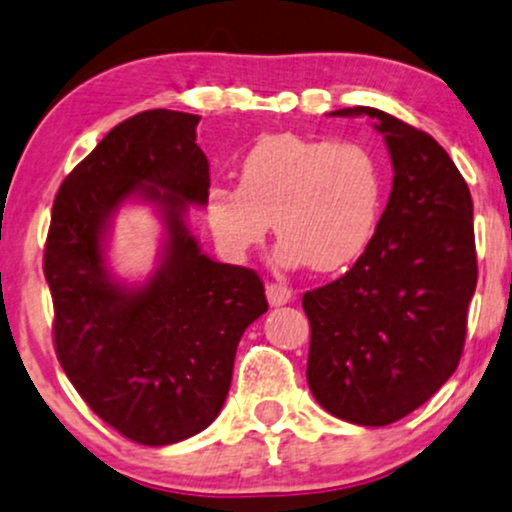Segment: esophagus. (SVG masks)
<instances>
[{"mask_svg":"<svg viewBox=\"0 0 512 512\" xmlns=\"http://www.w3.org/2000/svg\"><path fill=\"white\" fill-rule=\"evenodd\" d=\"M291 289L289 286H284V284H267V301H269V305H286L291 301Z\"/></svg>","mask_w":512,"mask_h":512,"instance_id":"obj_1","label":"esophagus"}]
</instances>
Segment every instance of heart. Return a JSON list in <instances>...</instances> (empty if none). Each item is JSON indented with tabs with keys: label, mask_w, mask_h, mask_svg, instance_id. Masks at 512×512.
Instances as JSON below:
<instances>
[{
	"label": "heart",
	"mask_w": 512,
	"mask_h": 512,
	"mask_svg": "<svg viewBox=\"0 0 512 512\" xmlns=\"http://www.w3.org/2000/svg\"><path fill=\"white\" fill-rule=\"evenodd\" d=\"M383 190V168L366 144L276 134L245 154L240 185L211 182L204 214L231 260L260 248L274 221L281 264L339 272L373 240Z\"/></svg>",
	"instance_id": "heart-1"
}]
</instances>
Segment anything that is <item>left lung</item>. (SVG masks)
I'll use <instances>...</instances> for the list:
<instances>
[{
    "instance_id": "obj_1",
    "label": "left lung",
    "mask_w": 512,
    "mask_h": 512,
    "mask_svg": "<svg viewBox=\"0 0 512 512\" xmlns=\"http://www.w3.org/2000/svg\"><path fill=\"white\" fill-rule=\"evenodd\" d=\"M392 192L354 267L308 291V385L320 407L358 426H387L428 402L460 363L477 289L474 207L448 151L378 108Z\"/></svg>"
}]
</instances>
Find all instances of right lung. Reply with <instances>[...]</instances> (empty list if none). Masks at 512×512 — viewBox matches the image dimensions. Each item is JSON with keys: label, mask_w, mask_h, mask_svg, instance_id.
Masks as SVG:
<instances>
[{"label": "right lung", "mask_w": 512, "mask_h": 512, "mask_svg": "<svg viewBox=\"0 0 512 512\" xmlns=\"http://www.w3.org/2000/svg\"><path fill=\"white\" fill-rule=\"evenodd\" d=\"M199 115L144 110L110 129L62 182L45 243L64 373L117 433L170 445L219 416L243 332L267 313L262 279L199 248L187 204L204 207L209 161ZM127 198L154 203L167 228L159 267L144 285L117 282L104 238Z\"/></svg>", "instance_id": "right-lung-1"}]
</instances>
